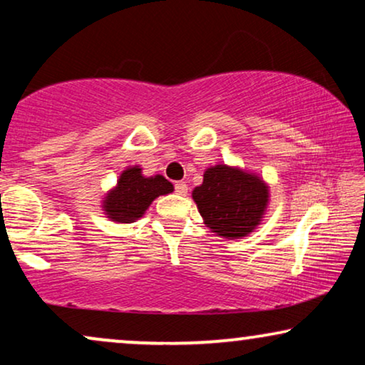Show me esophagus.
<instances>
[{"label":"esophagus","instance_id":"obj_1","mask_svg":"<svg viewBox=\"0 0 365 365\" xmlns=\"http://www.w3.org/2000/svg\"><path fill=\"white\" fill-rule=\"evenodd\" d=\"M174 191H176V194H179V196H186L187 192V184L184 181H179L174 184Z\"/></svg>","mask_w":365,"mask_h":365}]
</instances>
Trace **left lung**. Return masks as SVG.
Listing matches in <instances>:
<instances>
[{"mask_svg": "<svg viewBox=\"0 0 365 365\" xmlns=\"http://www.w3.org/2000/svg\"><path fill=\"white\" fill-rule=\"evenodd\" d=\"M204 224L217 236L239 239L261 224L269 189L256 174L226 164L207 168L201 186L192 191Z\"/></svg>", "mask_w": 365, "mask_h": 365, "instance_id": "left-lung-1", "label": "left lung"}]
</instances>
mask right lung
<instances>
[{
	"mask_svg": "<svg viewBox=\"0 0 365 365\" xmlns=\"http://www.w3.org/2000/svg\"><path fill=\"white\" fill-rule=\"evenodd\" d=\"M173 191V184L161 174L144 178L141 168L133 166L123 171L116 187L106 194L103 211L116 222H134L146 212L154 199Z\"/></svg>",
	"mask_w": 365,
	"mask_h": 365,
	"instance_id": "obj_1",
	"label": "right lung"
}]
</instances>
